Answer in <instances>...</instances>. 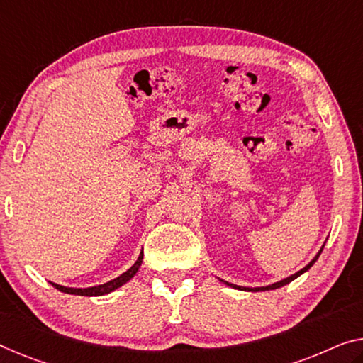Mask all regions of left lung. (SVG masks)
I'll use <instances>...</instances> for the list:
<instances>
[{
	"label": "left lung",
	"mask_w": 363,
	"mask_h": 363,
	"mask_svg": "<svg viewBox=\"0 0 363 363\" xmlns=\"http://www.w3.org/2000/svg\"><path fill=\"white\" fill-rule=\"evenodd\" d=\"M323 248H325V245H323ZM323 248L320 250V253H318L313 259L310 261L308 264H306L303 269H300L298 272H295V274H292V276H289V277H286V279H282V281H279V282H276V284H271V286H266V287H255V289H252V287H245V289H242V287H238V286H233V284H228V282H225V284H228V286H232V287H235V289H242V291H252V292H258V291H274V289H279V287H282V286H286V284H289V282H292L295 277H298L300 274H303L305 271H308L311 266H313V263L315 261L318 259V256L321 255V252H323ZM224 282V281H222Z\"/></svg>",
	"instance_id": "1"
}]
</instances>
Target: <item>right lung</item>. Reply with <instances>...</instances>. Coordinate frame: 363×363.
<instances>
[{
    "label": "right lung",
    "instance_id": "add662e5",
    "mask_svg": "<svg viewBox=\"0 0 363 363\" xmlns=\"http://www.w3.org/2000/svg\"><path fill=\"white\" fill-rule=\"evenodd\" d=\"M143 252L141 255H139V258L135 264H133L130 269H128L126 272H123V274L118 276L116 279H113V281L110 282H105L102 284V286H94V287H87V289H72V287H63V286H58V284H53L52 286L55 289H58V291L65 292V294H71V295H84V297H99V295H105V294H110L113 292L115 289H118L123 286V284H126L128 281H130L131 277H135V274L139 269V266H141L143 263Z\"/></svg>",
    "mask_w": 363,
    "mask_h": 363
}]
</instances>
